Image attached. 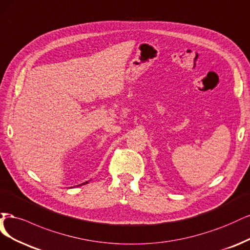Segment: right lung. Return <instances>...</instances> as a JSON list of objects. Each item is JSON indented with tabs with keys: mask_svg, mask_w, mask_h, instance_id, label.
Listing matches in <instances>:
<instances>
[{
	"mask_svg": "<svg viewBox=\"0 0 250 250\" xmlns=\"http://www.w3.org/2000/svg\"><path fill=\"white\" fill-rule=\"evenodd\" d=\"M88 182H86V183H83V184H81V185H85V184H87Z\"/></svg>",
	"mask_w": 250,
	"mask_h": 250,
	"instance_id": "obj_1",
	"label": "right lung"
}]
</instances>
